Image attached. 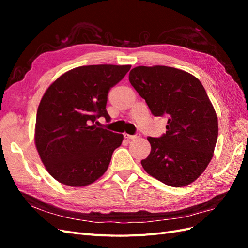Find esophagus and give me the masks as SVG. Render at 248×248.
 I'll list each match as a JSON object with an SVG mask.
<instances>
[{
    "label": "esophagus",
    "instance_id": "esophagus-1",
    "mask_svg": "<svg viewBox=\"0 0 248 248\" xmlns=\"http://www.w3.org/2000/svg\"><path fill=\"white\" fill-rule=\"evenodd\" d=\"M140 134V133H136L133 134V136H131V134H128V133H124V138L127 139V140H134V139H139Z\"/></svg>",
    "mask_w": 248,
    "mask_h": 248
}]
</instances>
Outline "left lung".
<instances>
[{
	"label": "left lung",
	"instance_id": "8db88e82",
	"mask_svg": "<svg viewBox=\"0 0 248 248\" xmlns=\"http://www.w3.org/2000/svg\"><path fill=\"white\" fill-rule=\"evenodd\" d=\"M129 81L155 117L168 118L167 131L149 137L151 152L140 163L155 179L172 187L197 180L211 160L218 136L214 108L201 81L168 66H139Z\"/></svg>",
	"mask_w": 248,
	"mask_h": 248
}]
</instances>
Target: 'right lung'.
Masks as SVG:
<instances>
[{
    "label": "right lung",
    "mask_w": 248,
    "mask_h": 248,
    "mask_svg": "<svg viewBox=\"0 0 248 248\" xmlns=\"http://www.w3.org/2000/svg\"><path fill=\"white\" fill-rule=\"evenodd\" d=\"M130 65L80 66L48 87L37 110L35 144L47 171L60 183L80 187L100 178L123 134L97 127L110 117L108 94Z\"/></svg>",
    "instance_id": "right-lung-1"
}]
</instances>
